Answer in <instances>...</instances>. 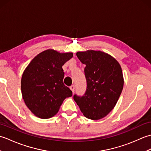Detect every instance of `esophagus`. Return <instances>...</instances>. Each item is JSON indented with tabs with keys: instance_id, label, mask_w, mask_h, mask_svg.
I'll use <instances>...</instances> for the list:
<instances>
[{
	"instance_id": "1",
	"label": "esophagus",
	"mask_w": 151,
	"mask_h": 151,
	"mask_svg": "<svg viewBox=\"0 0 151 151\" xmlns=\"http://www.w3.org/2000/svg\"><path fill=\"white\" fill-rule=\"evenodd\" d=\"M70 89H71V91H73V93H74L75 92V86L74 85H72V86H70Z\"/></svg>"
}]
</instances>
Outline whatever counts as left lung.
Listing matches in <instances>:
<instances>
[{
	"label": "left lung",
	"instance_id": "left-lung-1",
	"mask_svg": "<svg viewBox=\"0 0 151 151\" xmlns=\"http://www.w3.org/2000/svg\"><path fill=\"white\" fill-rule=\"evenodd\" d=\"M76 56L86 65L87 87L82 96L73 99L86 117L98 120L113 110L123 88V76L117 61L101 51L78 52Z\"/></svg>",
	"mask_w": 151,
	"mask_h": 151
}]
</instances>
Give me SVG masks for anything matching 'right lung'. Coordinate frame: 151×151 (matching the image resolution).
Returning <instances> with one entry per match:
<instances>
[{"mask_svg":"<svg viewBox=\"0 0 151 151\" xmlns=\"http://www.w3.org/2000/svg\"><path fill=\"white\" fill-rule=\"evenodd\" d=\"M73 53L47 50L31 61L22 74V98L30 110L41 119H49L59 111L64 99L72 91L63 84L62 66L72 58Z\"/></svg>","mask_w":151,"mask_h":151,"instance_id":"add662e5","label":"right lung"}]
</instances>
